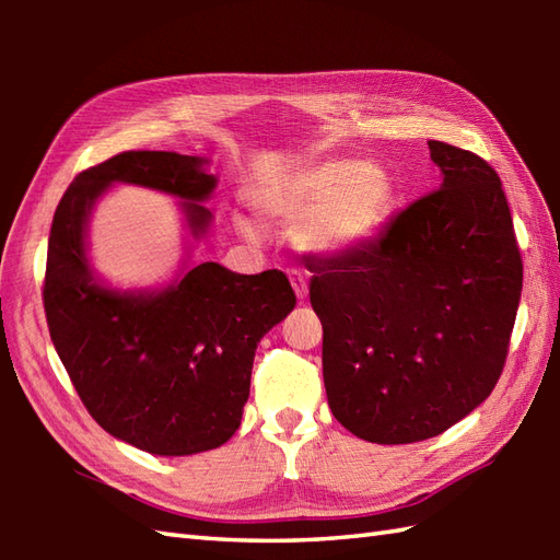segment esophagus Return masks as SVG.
<instances>
[{
	"instance_id": "34e87169",
	"label": "esophagus",
	"mask_w": 560,
	"mask_h": 560,
	"mask_svg": "<svg viewBox=\"0 0 560 560\" xmlns=\"http://www.w3.org/2000/svg\"><path fill=\"white\" fill-rule=\"evenodd\" d=\"M289 279H291V287H293L295 295H299V301H305V295H307V279H305L303 269H299V267L289 269Z\"/></svg>"
}]
</instances>
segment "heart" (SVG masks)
I'll return each mask as SVG.
<instances>
[{"instance_id":"1","label":"heart","mask_w":560,"mask_h":560,"mask_svg":"<svg viewBox=\"0 0 560 560\" xmlns=\"http://www.w3.org/2000/svg\"><path fill=\"white\" fill-rule=\"evenodd\" d=\"M267 217L304 219L303 241L341 247L371 235L385 221L392 187L385 173L363 161H327L257 189Z\"/></svg>"}]
</instances>
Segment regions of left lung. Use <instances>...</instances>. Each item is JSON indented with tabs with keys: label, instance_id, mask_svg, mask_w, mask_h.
<instances>
[{
	"label": "left lung",
	"instance_id": "obj_1",
	"mask_svg": "<svg viewBox=\"0 0 560 560\" xmlns=\"http://www.w3.org/2000/svg\"><path fill=\"white\" fill-rule=\"evenodd\" d=\"M438 189L341 255L307 261L335 419L368 443L447 431L491 395L510 349L522 255L501 177L428 141Z\"/></svg>",
	"mask_w": 560,
	"mask_h": 560
}]
</instances>
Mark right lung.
Masks as SVG:
<instances>
[{
  "mask_svg": "<svg viewBox=\"0 0 560 560\" xmlns=\"http://www.w3.org/2000/svg\"><path fill=\"white\" fill-rule=\"evenodd\" d=\"M201 163L171 151H122L91 165L59 199L47 243L43 305L59 361L93 421L151 455H195L237 431L257 343L295 305L283 271L247 277L217 261L156 295L93 281L83 225L105 187L135 183L183 197L199 235L211 219L199 201L217 185Z\"/></svg>",
  "mask_w": 560,
  "mask_h": 560,
  "instance_id": "add662e5",
  "label": "right lung"
}]
</instances>
